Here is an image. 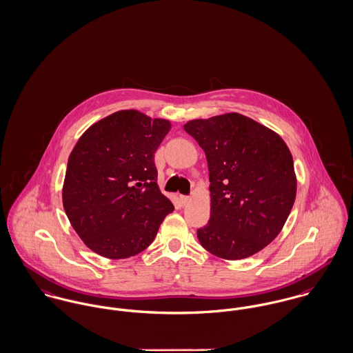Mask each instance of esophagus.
<instances>
[{
    "label": "esophagus",
    "instance_id": "esophagus-1",
    "mask_svg": "<svg viewBox=\"0 0 353 353\" xmlns=\"http://www.w3.org/2000/svg\"><path fill=\"white\" fill-rule=\"evenodd\" d=\"M190 196H180V203L183 204V205H187L188 203H190Z\"/></svg>",
    "mask_w": 353,
    "mask_h": 353
}]
</instances>
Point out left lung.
I'll list each match as a JSON object with an SVG mask.
<instances>
[{
    "label": "left lung",
    "mask_w": 353,
    "mask_h": 353,
    "mask_svg": "<svg viewBox=\"0 0 353 353\" xmlns=\"http://www.w3.org/2000/svg\"><path fill=\"white\" fill-rule=\"evenodd\" d=\"M205 153L211 215L197 230L201 245L236 261L272 243L289 216L297 192L292 153L266 126L238 112L184 125Z\"/></svg>",
    "instance_id": "left-lung-1"
}]
</instances>
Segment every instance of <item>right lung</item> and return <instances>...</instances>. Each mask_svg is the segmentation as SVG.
<instances>
[{
  "mask_svg": "<svg viewBox=\"0 0 353 353\" xmlns=\"http://www.w3.org/2000/svg\"><path fill=\"white\" fill-rule=\"evenodd\" d=\"M166 119L121 110L94 123L70 154L63 207L94 252L125 259L143 251L174 207L157 185L154 153Z\"/></svg>",
  "mask_w": 353,
  "mask_h": 353,
  "instance_id": "obj_1",
  "label": "right lung"
}]
</instances>
